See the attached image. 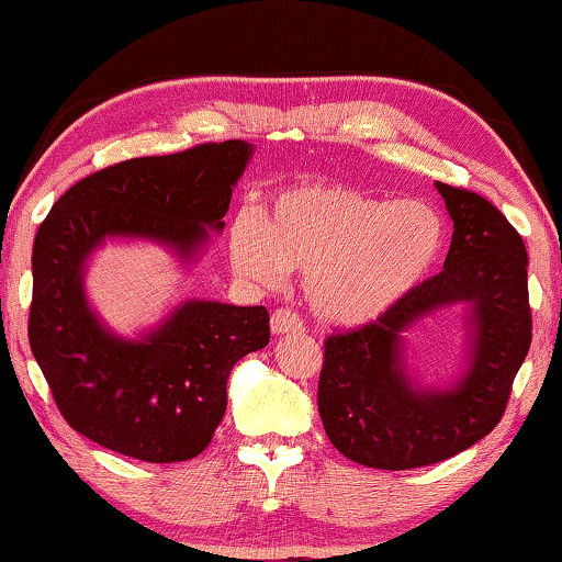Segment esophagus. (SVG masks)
Returning a JSON list of instances; mask_svg holds the SVG:
<instances>
[{
  "mask_svg": "<svg viewBox=\"0 0 562 562\" xmlns=\"http://www.w3.org/2000/svg\"><path fill=\"white\" fill-rule=\"evenodd\" d=\"M271 333L273 336H299L303 333V321L289 308H279L271 316Z\"/></svg>",
  "mask_w": 562,
  "mask_h": 562,
  "instance_id": "1",
  "label": "esophagus"
}]
</instances>
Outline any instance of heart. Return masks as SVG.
<instances>
[{"label":"heart","instance_id":"heart-1","mask_svg":"<svg viewBox=\"0 0 562 562\" xmlns=\"http://www.w3.org/2000/svg\"><path fill=\"white\" fill-rule=\"evenodd\" d=\"M447 229L425 202H387L346 184H296L273 196L261 222L234 216L229 249L244 279L276 286L306 273L318 321L362 328L402 306L441 259Z\"/></svg>","mask_w":562,"mask_h":562}]
</instances>
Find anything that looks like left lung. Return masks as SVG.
<instances>
[{
	"label": "left lung",
	"mask_w": 562,
	"mask_h": 562,
	"mask_svg": "<svg viewBox=\"0 0 562 562\" xmlns=\"http://www.w3.org/2000/svg\"><path fill=\"white\" fill-rule=\"evenodd\" d=\"M454 222L445 271L385 318L326 340L318 412L342 457L372 469H417L474 447L504 417L530 348L528 254L520 234L476 192L437 182ZM464 302L460 378L425 386L406 362V333Z\"/></svg>",
	"instance_id": "8db88e82"
}]
</instances>
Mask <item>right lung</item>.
<instances>
[{
	"instance_id": "1",
	"label": "right lung",
	"mask_w": 562,
	"mask_h": 562,
	"mask_svg": "<svg viewBox=\"0 0 562 562\" xmlns=\"http://www.w3.org/2000/svg\"><path fill=\"white\" fill-rule=\"evenodd\" d=\"M254 145L226 140L135 157L88 175L38 226L29 342L68 425L117 454L170 464L200 454L226 409L232 368L269 346L263 306L187 299L160 323L121 336L86 293L108 239L150 241L184 269L224 229Z\"/></svg>"
}]
</instances>
